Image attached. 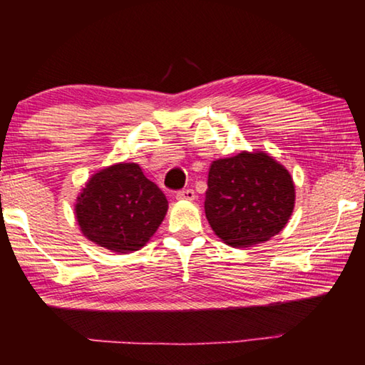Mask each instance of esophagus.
<instances>
[{"instance_id":"34e87169","label":"esophagus","mask_w":365,"mask_h":365,"mask_svg":"<svg viewBox=\"0 0 365 365\" xmlns=\"http://www.w3.org/2000/svg\"><path fill=\"white\" fill-rule=\"evenodd\" d=\"M195 191L193 190H182L177 193V200L180 201H195Z\"/></svg>"}]
</instances>
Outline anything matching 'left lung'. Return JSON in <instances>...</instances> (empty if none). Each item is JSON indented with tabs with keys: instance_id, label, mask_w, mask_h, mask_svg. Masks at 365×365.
Instances as JSON below:
<instances>
[{
	"instance_id": "1",
	"label": "left lung",
	"mask_w": 365,
	"mask_h": 365,
	"mask_svg": "<svg viewBox=\"0 0 365 365\" xmlns=\"http://www.w3.org/2000/svg\"><path fill=\"white\" fill-rule=\"evenodd\" d=\"M294 182L285 165L264 151L215 159L209 168L205 212L222 242L250 248L269 242L294 209Z\"/></svg>"
}]
</instances>
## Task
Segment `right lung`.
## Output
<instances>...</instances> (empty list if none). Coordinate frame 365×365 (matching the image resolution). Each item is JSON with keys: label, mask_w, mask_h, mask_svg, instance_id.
I'll list each match as a JSON object with an SVG mask.
<instances>
[{"label": "right lung", "mask_w": 365, "mask_h": 365, "mask_svg": "<svg viewBox=\"0 0 365 365\" xmlns=\"http://www.w3.org/2000/svg\"><path fill=\"white\" fill-rule=\"evenodd\" d=\"M168 207V197L137 163H117L85 182L73 214L86 240L115 255H127L150 242Z\"/></svg>", "instance_id": "right-lung-1"}]
</instances>
